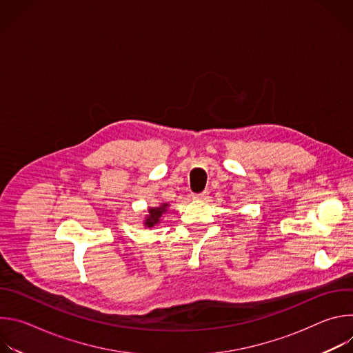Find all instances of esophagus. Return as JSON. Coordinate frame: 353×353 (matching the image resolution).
<instances>
[{"label": "esophagus", "instance_id": "esophagus-1", "mask_svg": "<svg viewBox=\"0 0 353 353\" xmlns=\"http://www.w3.org/2000/svg\"><path fill=\"white\" fill-rule=\"evenodd\" d=\"M207 196H208V191H203V192H198V194L192 195L194 199H205Z\"/></svg>", "mask_w": 353, "mask_h": 353}]
</instances>
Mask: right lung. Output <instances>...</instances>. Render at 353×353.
Wrapping results in <instances>:
<instances>
[{
  "label": "right lung",
  "mask_w": 353,
  "mask_h": 353,
  "mask_svg": "<svg viewBox=\"0 0 353 353\" xmlns=\"http://www.w3.org/2000/svg\"><path fill=\"white\" fill-rule=\"evenodd\" d=\"M166 207H168V204H163V205H161V207H158V208H150V210H149V215L146 216V223H145V225H146L148 228L157 225V223L159 222L162 214L166 212Z\"/></svg>",
  "instance_id": "obj_1"
}]
</instances>
